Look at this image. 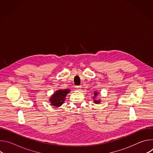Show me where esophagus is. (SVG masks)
I'll return each mask as SVG.
<instances>
[{
	"label": "esophagus",
	"instance_id": "obj_1",
	"mask_svg": "<svg viewBox=\"0 0 153 153\" xmlns=\"http://www.w3.org/2000/svg\"><path fill=\"white\" fill-rule=\"evenodd\" d=\"M76 88L77 90H80L81 88H82V86L81 85H79V86H76Z\"/></svg>",
	"mask_w": 153,
	"mask_h": 153
}]
</instances>
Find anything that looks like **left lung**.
I'll return each mask as SVG.
<instances>
[{"label": "left lung", "instance_id": "left-lung-1", "mask_svg": "<svg viewBox=\"0 0 153 153\" xmlns=\"http://www.w3.org/2000/svg\"><path fill=\"white\" fill-rule=\"evenodd\" d=\"M97 92H95L94 93V95H95V97H96V96L97 95ZM94 103H100V100H94Z\"/></svg>", "mask_w": 153, "mask_h": 153}]
</instances>
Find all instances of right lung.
<instances>
[{"label":"right lung","instance_id":"right-lung-1","mask_svg":"<svg viewBox=\"0 0 153 153\" xmlns=\"http://www.w3.org/2000/svg\"><path fill=\"white\" fill-rule=\"evenodd\" d=\"M70 91V90H57L50 98L51 105L55 106H60L64 102L65 97Z\"/></svg>","mask_w":153,"mask_h":153}]
</instances>
